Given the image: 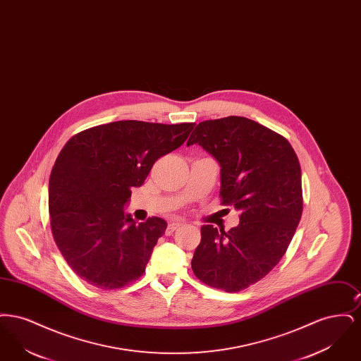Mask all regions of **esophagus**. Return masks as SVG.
Wrapping results in <instances>:
<instances>
[{"instance_id":"obj_1","label":"esophagus","mask_w":361,"mask_h":361,"mask_svg":"<svg viewBox=\"0 0 361 361\" xmlns=\"http://www.w3.org/2000/svg\"><path fill=\"white\" fill-rule=\"evenodd\" d=\"M180 226H183V222H171L168 226V234L173 233L176 228H178Z\"/></svg>"}]
</instances>
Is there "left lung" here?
Wrapping results in <instances>:
<instances>
[{
  "instance_id": "8db88e82",
  "label": "left lung",
  "mask_w": 361,
  "mask_h": 361,
  "mask_svg": "<svg viewBox=\"0 0 361 361\" xmlns=\"http://www.w3.org/2000/svg\"><path fill=\"white\" fill-rule=\"evenodd\" d=\"M190 145L218 161L222 204L240 212V224L228 231L202 226L192 271L209 287L245 290L275 268L299 224V159L286 137L242 116L199 123Z\"/></svg>"
}]
</instances>
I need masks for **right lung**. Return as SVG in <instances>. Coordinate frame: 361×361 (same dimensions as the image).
Instances as JSON below:
<instances>
[{
    "label": "right lung",
    "mask_w": 361,
    "mask_h": 361,
    "mask_svg": "<svg viewBox=\"0 0 361 361\" xmlns=\"http://www.w3.org/2000/svg\"><path fill=\"white\" fill-rule=\"evenodd\" d=\"M195 123L121 121L85 130L58 155L49 183L52 237L86 283L121 288L143 275L168 224H137L124 206L155 161L178 149Z\"/></svg>",
    "instance_id": "obj_1"
}]
</instances>
